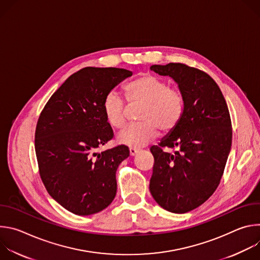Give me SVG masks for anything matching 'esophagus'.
<instances>
[{
  "label": "esophagus",
  "instance_id": "1",
  "mask_svg": "<svg viewBox=\"0 0 260 260\" xmlns=\"http://www.w3.org/2000/svg\"><path fill=\"white\" fill-rule=\"evenodd\" d=\"M138 149L137 148H129V154H131V156H134V155H136L137 153H138Z\"/></svg>",
  "mask_w": 260,
  "mask_h": 260
}]
</instances>
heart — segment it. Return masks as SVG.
<instances>
[{"label": "heart", "instance_id": "b5f03b06", "mask_svg": "<svg viewBox=\"0 0 260 260\" xmlns=\"http://www.w3.org/2000/svg\"><path fill=\"white\" fill-rule=\"evenodd\" d=\"M129 103L143 104L139 119L141 122L126 126L117 135V142L132 148L150 143L162 132L174 129L184 113V98L176 89L169 87L162 79L145 74L127 83L124 88ZM102 110L106 122L114 128L124 124V102L115 91H110L103 101Z\"/></svg>", "mask_w": 260, "mask_h": 260}]
</instances>
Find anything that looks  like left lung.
Returning a JSON list of instances; mask_svg holds the SVG:
<instances>
[{
	"mask_svg": "<svg viewBox=\"0 0 260 260\" xmlns=\"http://www.w3.org/2000/svg\"><path fill=\"white\" fill-rule=\"evenodd\" d=\"M171 77L184 98L178 125L152 146L153 174L149 189L165 210L183 214L204 204L216 190L232 149L230 111L217 83L207 73L183 63L153 64ZM164 146L177 147L174 154Z\"/></svg>",
	"mask_w": 260,
	"mask_h": 260,
	"instance_id": "1",
	"label": "left lung"
}]
</instances>
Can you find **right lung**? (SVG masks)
<instances>
[{
    "instance_id": "obj_1",
    "label": "right lung",
    "mask_w": 260,
    "mask_h": 260,
    "mask_svg": "<svg viewBox=\"0 0 260 260\" xmlns=\"http://www.w3.org/2000/svg\"><path fill=\"white\" fill-rule=\"evenodd\" d=\"M132 75L125 69L84 68L51 95L39 117L35 149L41 179L50 197L73 214L99 213L116 196V171L128 148L95 150L113 138L104 98Z\"/></svg>"
}]
</instances>
